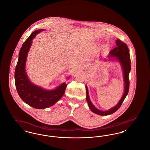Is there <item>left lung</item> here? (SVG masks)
Returning a JSON list of instances; mask_svg holds the SVG:
<instances>
[{"label": "left lung", "mask_w": 150, "mask_h": 150, "mask_svg": "<svg viewBox=\"0 0 150 150\" xmlns=\"http://www.w3.org/2000/svg\"><path fill=\"white\" fill-rule=\"evenodd\" d=\"M116 48L110 52L109 55L108 56V59H105L107 61H116L118 62L121 67L123 80H124V93L121 97V99L118 102V103L111 108L106 110L103 111L98 109L93 104L91 99L89 98L88 89L87 86L86 85V99L87 103L88 104L89 108L90 110L96 114L107 116L112 114L116 112L124 100L128 95L129 89V74L131 69V63H130V58L129 51L128 47H127L125 43L122 42L121 40L117 39L116 40Z\"/></svg>", "instance_id": "left-lung-1"}]
</instances>
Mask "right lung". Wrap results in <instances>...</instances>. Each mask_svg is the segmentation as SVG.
<instances>
[{"mask_svg": "<svg viewBox=\"0 0 150 150\" xmlns=\"http://www.w3.org/2000/svg\"><path fill=\"white\" fill-rule=\"evenodd\" d=\"M44 29L34 31L23 43L20 50L18 60L16 67L14 80L19 96L26 104L35 108L44 109L54 105L64 94L67 84L64 82L53 89H46L33 83L26 71V64L33 40ZM68 76L66 79H69Z\"/></svg>", "mask_w": 150, "mask_h": 150, "instance_id": "right-lung-1", "label": "right lung"}]
</instances>
